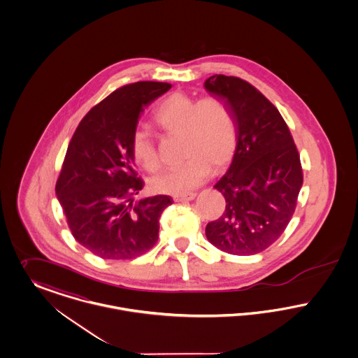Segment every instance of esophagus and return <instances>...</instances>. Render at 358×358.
Listing matches in <instances>:
<instances>
[{
	"label": "esophagus",
	"mask_w": 358,
	"mask_h": 358,
	"mask_svg": "<svg viewBox=\"0 0 358 358\" xmlns=\"http://www.w3.org/2000/svg\"><path fill=\"white\" fill-rule=\"evenodd\" d=\"M194 197H196V193L190 192V193H187V194H178V196H174V197H173V200H174V201H177V203H185V201H190V200H193Z\"/></svg>",
	"instance_id": "esophagus-1"
}]
</instances>
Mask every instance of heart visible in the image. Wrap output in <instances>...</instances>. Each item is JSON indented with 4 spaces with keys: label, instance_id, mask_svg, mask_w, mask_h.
<instances>
[{
    "label": "heart",
    "instance_id": "obj_1",
    "mask_svg": "<svg viewBox=\"0 0 358 358\" xmlns=\"http://www.w3.org/2000/svg\"><path fill=\"white\" fill-rule=\"evenodd\" d=\"M152 123L166 135H180L181 157L185 159L152 178L155 192L185 194L197 188L210 166L220 169L231 161L238 142V129L231 108L215 96L194 101L185 93H171L152 113ZM134 161L146 171H157L161 162L154 141L136 131L131 141Z\"/></svg>",
    "mask_w": 358,
    "mask_h": 358
}]
</instances>
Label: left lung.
<instances>
[{
  "label": "left lung",
  "mask_w": 358,
  "mask_h": 358,
  "mask_svg": "<svg viewBox=\"0 0 358 358\" xmlns=\"http://www.w3.org/2000/svg\"><path fill=\"white\" fill-rule=\"evenodd\" d=\"M204 87L229 104L238 129L231 165L213 187L226 210L206 235L222 252L257 254L280 238L294 215L303 185L300 157L282 116L252 85L215 74Z\"/></svg>",
  "instance_id": "8db88e82"
}]
</instances>
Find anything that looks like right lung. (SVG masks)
Listing matches in <instances>:
<instances>
[{
  "label": "right lung",
  "mask_w": 358,
  "mask_h": 358,
  "mask_svg": "<svg viewBox=\"0 0 358 358\" xmlns=\"http://www.w3.org/2000/svg\"><path fill=\"white\" fill-rule=\"evenodd\" d=\"M171 85H124L93 106L66 151L55 193L76 241L104 259H131L158 241L159 217L173 200L134 201L145 182L134 170L131 141L146 106Z\"/></svg>",
  "instance_id": "obj_1"
}]
</instances>
